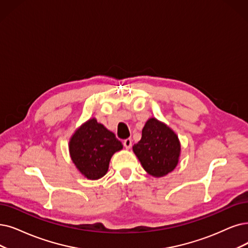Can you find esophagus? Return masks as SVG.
Returning a JSON list of instances; mask_svg holds the SVG:
<instances>
[{
  "mask_svg": "<svg viewBox=\"0 0 248 248\" xmlns=\"http://www.w3.org/2000/svg\"><path fill=\"white\" fill-rule=\"evenodd\" d=\"M123 144H124V146H125V148H127V150H129V148H130L131 145H132V140H130V138H127V140H125L123 141Z\"/></svg>",
  "mask_w": 248,
  "mask_h": 248,
  "instance_id": "1",
  "label": "esophagus"
}]
</instances>
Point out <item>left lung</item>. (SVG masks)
<instances>
[{"label": "left lung", "mask_w": 248, "mask_h": 248, "mask_svg": "<svg viewBox=\"0 0 248 248\" xmlns=\"http://www.w3.org/2000/svg\"><path fill=\"white\" fill-rule=\"evenodd\" d=\"M133 152L148 174L163 177L176 168L181 145L169 126L151 118L143 127L141 140L133 145Z\"/></svg>", "instance_id": "1"}]
</instances>
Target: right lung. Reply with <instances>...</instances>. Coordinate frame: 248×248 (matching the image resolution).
<instances>
[{
  "mask_svg": "<svg viewBox=\"0 0 248 248\" xmlns=\"http://www.w3.org/2000/svg\"><path fill=\"white\" fill-rule=\"evenodd\" d=\"M123 145L115 134L97 123L94 118L82 124L69 141L72 162L80 173L90 180L106 175L112 155Z\"/></svg>",
  "mask_w": 248,
  "mask_h": 248,
  "instance_id": "obj_1",
  "label": "right lung"
}]
</instances>
